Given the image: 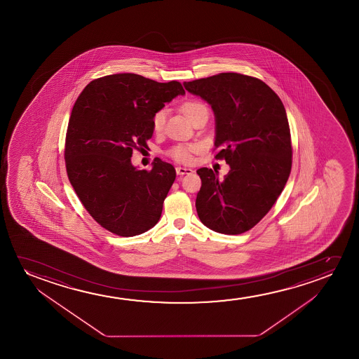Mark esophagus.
<instances>
[{
	"label": "esophagus",
	"mask_w": 359,
	"mask_h": 359,
	"mask_svg": "<svg viewBox=\"0 0 359 359\" xmlns=\"http://www.w3.org/2000/svg\"><path fill=\"white\" fill-rule=\"evenodd\" d=\"M175 170H177V175H185V174H190V172H194L192 169H190V168H184V167H177L175 168Z\"/></svg>",
	"instance_id": "1"
}]
</instances>
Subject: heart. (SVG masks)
I'll use <instances>...</instances> for the list:
<instances>
[{"instance_id":"b5f03b06","label":"heart","mask_w":359,"mask_h":359,"mask_svg":"<svg viewBox=\"0 0 359 359\" xmlns=\"http://www.w3.org/2000/svg\"><path fill=\"white\" fill-rule=\"evenodd\" d=\"M203 109H207L205 104L198 102V100H187L182 105V113L187 115V118L192 120L194 116L196 115L198 111H201ZM165 116L167 113L165 110H158L156 113L153 114L152 116V128L154 133H159L162 131L164 128V123H165ZM202 146L200 143H192V144H179L172 147L168 154L175 159L177 162L180 163H190L192 161L194 154L201 151Z\"/></svg>"}]
</instances>
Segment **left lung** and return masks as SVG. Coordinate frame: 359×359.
Here are the masks:
<instances>
[{
  "label": "left lung",
  "mask_w": 359,
  "mask_h": 359,
  "mask_svg": "<svg viewBox=\"0 0 359 359\" xmlns=\"http://www.w3.org/2000/svg\"><path fill=\"white\" fill-rule=\"evenodd\" d=\"M190 93L211 104L216 115L215 158L231 170L223 180L201 168L196 210L212 231L236 236L275 205L292 169V141L280 97L261 79L236 72L184 82ZM215 148V149H216Z\"/></svg>",
  "instance_id": "left-lung-1"
}]
</instances>
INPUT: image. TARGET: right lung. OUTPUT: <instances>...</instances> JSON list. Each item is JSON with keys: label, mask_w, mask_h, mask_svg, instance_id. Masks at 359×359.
I'll use <instances>...</instances> for the list:
<instances>
[{"label": "right lung", "mask_w": 359, "mask_h": 359, "mask_svg": "<svg viewBox=\"0 0 359 359\" xmlns=\"http://www.w3.org/2000/svg\"><path fill=\"white\" fill-rule=\"evenodd\" d=\"M179 94L185 90L177 81L116 74L92 81L74 103L65 142L67 177L94 221L113 234H142L161 218L175 169L157 159L151 170H138L130 158L148 147L153 114Z\"/></svg>", "instance_id": "add662e5"}]
</instances>
